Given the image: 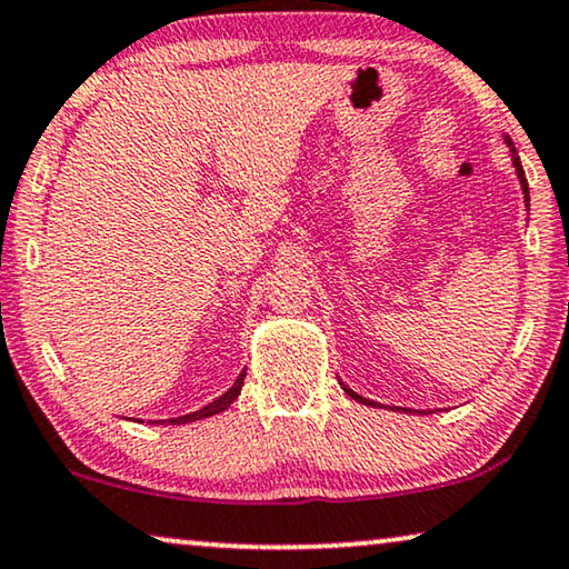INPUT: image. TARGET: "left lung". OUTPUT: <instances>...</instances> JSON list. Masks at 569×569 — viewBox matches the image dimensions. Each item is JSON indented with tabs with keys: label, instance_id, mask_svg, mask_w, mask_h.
Instances as JSON below:
<instances>
[{
	"label": "left lung",
	"instance_id": "8db88e82",
	"mask_svg": "<svg viewBox=\"0 0 569 569\" xmlns=\"http://www.w3.org/2000/svg\"><path fill=\"white\" fill-rule=\"evenodd\" d=\"M513 166H516V173H519V178H521V189H523V197H527V201H529V183H527V176H523L521 160H519V156H516V150H513ZM345 393H347V396H352L355 401H360V403H370L368 398H362V396H358V393H352L350 388H345Z\"/></svg>",
	"mask_w": 569,
	"mask_h": 569
}]
</instances>
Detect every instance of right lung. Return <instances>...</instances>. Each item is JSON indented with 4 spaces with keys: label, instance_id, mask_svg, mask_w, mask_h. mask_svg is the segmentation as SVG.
I'll return each instance as SVG.
<instances>
[{
    "label": "right lung",
    "instance_id": "1",
    "mask_svg": "<svg viewBox=\"0 0 569 569\" xmlns=\"http://www.w3.org/2000/svg\"><path fill=\"white\" fill-rule=\"evenodd\" d=\"M242 380H244V372H240V378L234 380V386L227 391L224 396H219L217 401H211L209 406H203V409L193 411V413H186V417H178V419H171V423H186V421H199V419H207V417H214V413L224 411L227 406H230L237 396H240L242 391Z\"/></svg>",
    "mask_w": 569,
    "mask_h": 569
}]
</instances>
